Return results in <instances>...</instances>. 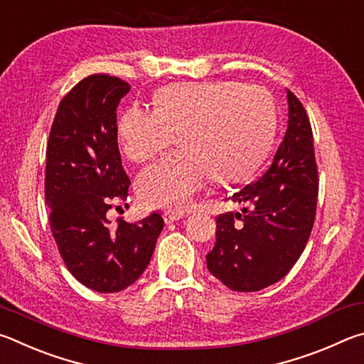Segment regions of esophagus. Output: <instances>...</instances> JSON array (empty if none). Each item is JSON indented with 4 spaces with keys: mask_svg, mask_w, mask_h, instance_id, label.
<instances>
[{
    "mask_svg": "<svg viewBox=\"0 0 364 364\" xmlns=\"http://www.w3.org/2000/svg\"><path fill=\"white\" fill-rule=\"evenodd\" d=\"M183 218H186V214L177 213V211H164V214H163V219H164L166 224H172V222L181 220Z\"/></svg>",
    "mask_w": 364,
    "mask_h": 364,
    "instance_id": "1",
    "label": "esophagus"
}]
</instances>
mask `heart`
Returning a JSON list of instances; mask_svg holds the SVG:
<instances>
[{"label": "heart", "instance_id": "b5f03b06", "mask_svg": "<svg viewBox=\"0 0 364 364\" xmlns=\"http://www.w3.org/2000/svg\"><path fill=\"white\" fill-rule=\"evenodd\" d=\"M156 108L127 107L117 124L121 150L131 161L159 155L181 134L183 151L145 168L137 193L146 206L187 209L215 181L237 182L264 161L275 134L270 95L233 81L177 82L156 94Z\"/></svg>", "mask_w": 364, "mask_h": 364}]
</instances>
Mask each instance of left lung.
<instances>
[{"label":"left lung","mask_w":364,"mask_h":364,"mask_svg":"<svg viewBox=\"0 0 364 364\" xmlns=\"http://www.w3.org/2000/svg\"><path fill=\"white\" fill-rule=\"evenodd\" d=\"M288 129L270 168L232 200L241 213L218 219L208 270L227 288L260 291L288 275L301 257L315 222L318 169L314 134L305 108L286 89Z\"/></svg>","instance_id":"1"}]
</instances>
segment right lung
<instances>
[{"mask_svg": "<svg viewBox=\"0 0 364 364\" xmlns=\"http://www.w3.org/2000/svg\"><path fill=\"white\" fill-rule=\"evenodd\" d=\"M131 86L108 75L81 80L57 108L46 150L44 200L50 232L68 272L86 288L118 292L142 275L164 220L151 213L110 225L112 203L126 200L117 108Z\"/></svg>", "mask_w": 364, "mask_h": 364, "instance_id": "right-lung-1", "label": "right lung"}]
</instances>
